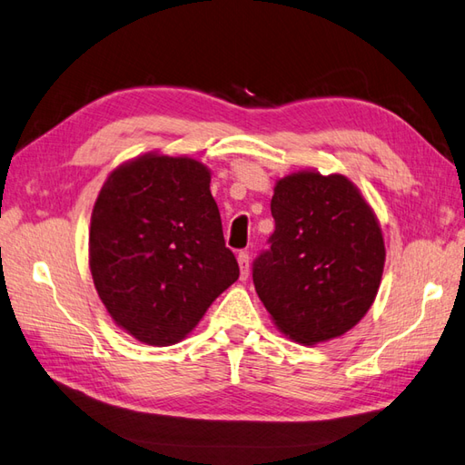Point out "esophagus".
Returning <instances> with one entry per match:
<instances>
[{
  "label": "esophagus",
  "instance_id": "esophagus-1",
  "mask_svg": "<svg viewBox=\"0 0 465 465\" xmlns=\"http://www.w3.org/2000/svg\"><path fill=\"white\" fill-rule=\"evenodd\" d=\"M237 263H240V279L245 282L247 275H250V253L247 252L237 253Z\"/></svg>",
  "mask_w": 465,
  "mask_h": 465
}]
</instances>
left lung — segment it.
Here are the masks:
<instances>
[{
  "mask_svg": "<svg viewBox=\"0 0 465 465\" xmlns=\"http://www.w3.org/2000/svg\"><path fill=\"white\" fill-rule=\"evenodd\" d=\"M272 215V247L253 263L259 299L289 339L341 337L381 287L386 250L374 210L347 176L301 170L277 180Z\"/></svg>",
  "mask_w": 465,
  "mask_h": 465,
  "instance_id": "obj_1",
  "label": "left lung"
}]
</instances>
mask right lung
<instances>
[{
    "label": "right lung",
    "mask_w": 465,
    "mask_h": 465,
    "mask_svg": "<svg viewBox=\"0 0 465 465\" xmlns=\"http://www.w3.org/2000/svg\"><path fill=\"white\" fill-rule=\"evenodd\" d=\"M208 166L148 153L114 168L94 202L89 265L96 293L118 327L170 347L237 282Z\"/></svg>",
    "instance_id": "1"
}]
</instances>
